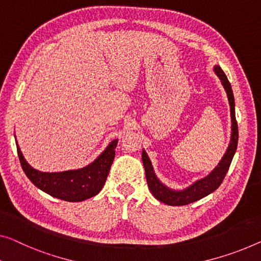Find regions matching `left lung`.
<instances>
[{"mask_svg":"<svg viewBox=\"0 0 261 261\" xmlns=\"http://www.w3.org/2000/svg\"><path fill=\"white\" fill-rule=\"evenodd\" d=\"M215 73L219 77L225 91H226L228 104H230V111H231V139L230 144L226 152L223 155L221 161L218 163L211 173H208L205 178L198 179L194 181L192 185H190L189 188L184 190H172L168 188V186L163 184V182L158 179V177L155 176L153 166L151 164V161L149 155L145 152V150H143L142 152V161L144 169H145V177L147 181V186L151 193L153 194L155 199L162 201L166 205L170 206H181V205H188L193 201H197L208 196L210 193L215 192L216 190L219 188L221 182H223L225 176H226L228 168H230L231 162L233 159V155L236 153L237 145H238V124L236 120V104H234V97H233L232 88L230 82H228L226 75H225L223 70L219 65H215Z\"/></svg>","mask_w":261,"mask_h":261,"instance_id":"8db88e82","label":"left lung"}]
</instances>
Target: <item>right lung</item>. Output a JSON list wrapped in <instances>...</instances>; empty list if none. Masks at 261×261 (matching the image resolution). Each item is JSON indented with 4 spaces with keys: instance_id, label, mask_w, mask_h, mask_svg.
<instances>
[{
    "instance_id": "1",
    "label": "right lung",
    "mask_w": 261,
    "mask_h": 261,
    "mask_svg": "<svg viewBox=\"0 0 261 261\" xmlns=\"http://www.w3.org/2000/svg\"><path fill=\"white\" fill-rule=\"evenodd\" d=\"M117 143L118 139H114L106 150L85 168L62 172H42L34 169L23 157L17 141L16 146L22 169L36 188L58 199L76 203L96 196L103 189L114 162Z\"/></svg>"
}]
</instances>
